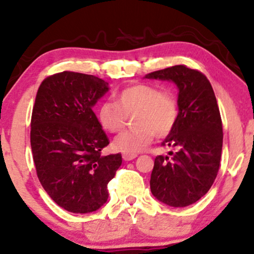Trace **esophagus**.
Instances as JSON below:
<instances>
[{
	"label": "esophagus",
	"mask_w": 254,
	"mask_h": 254,
	"mask_svg": "<svg viewBox=\"0 0 254 254\" xmlns=\"http://www.w3.org/2000/svg\"><path fill=\"white\" fill-rule=\"evenodd\" d=\"M122 158H123V160H125V161H130V160H132V159L137 158V154L123 153V154H122Z\"/></svg>",
	"instance_id": "obj_1"
}]
</instances>
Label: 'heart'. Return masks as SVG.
<instances>
[{
  "label": "heart",
  "mask_w": 254,
  "mask_h": 254,
  "mask_svg": "<svg viewBox=\"0 0 254 254\" xmlns=\"http://www.w3.org/2000/svg\"><path fill=\"white\" fill-rule=\"evenodd\" d=\"M132 116L136 129L115 138L113 147L116 151L136 154L152 143L154 134L159 138L170 134L178 122V101L171 93L160 92L151 84L138 83L122 90L116 103L104 101L97 110L100 125L111 133L120 132L127 117Z\"/></svg>",
  "instance_id": "heart-1"
}]
</instances>
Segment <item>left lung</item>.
Segmentation results:
<instances>
[{"mask_svg": "<svg viewBox=\"0 0 254 254\" xmlns=\"http://www.w3.org/2000/svg\"><path fill=\"white\" fill-rule=\"evenodd\" d=\"M145 79L172 81L179 89L178 122L162 141L177 152L154 159L151 191L170 207H187L207 194L218 173L223 127L214 89L204 74L184 65L148 73Z\"/></svg>", "mask_w": 254, "mask_h": 254, "instance_id": "1", "label": "left lung"}]
</instances>
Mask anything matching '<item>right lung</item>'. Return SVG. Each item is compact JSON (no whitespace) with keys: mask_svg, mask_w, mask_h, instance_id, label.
Wrapping results in <instances>:
<instances>
[{"mask_svg":"<svg viewBox=\"0 0 254 254\" xmlns=\"http://www.w3.org/2000/svg\"><path fill=\"white\" fill-rule=\"evenodd\" d=\"M108 90L97 76L62 72L37 92L30 133L37 175L50 197L74 214L106 203L108 184L122 165L121 153L101 154L109 139L93 107Z\"/></svg>","mask_w":254,"mask_h":254,"instance_id":"add662e5","label":"right lung"}]
</instances>
